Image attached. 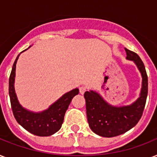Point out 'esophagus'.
<instances>
[{"label": "esophagus", "instance_id": "esophagus-1", "mask_svg": "<svg viewBox=\"0 0 157 157\" xmlns=\"http://www.w3.org/2000/svg\"><path fill=\"white\" fill-rule=\"evenodd\" d=\"M79 91H80V94H84L85 92L86 91V88L85 86H81V87L79 88Z\"/></svg>", "mask_w": 157, "mask_h": 157}]
</instances>
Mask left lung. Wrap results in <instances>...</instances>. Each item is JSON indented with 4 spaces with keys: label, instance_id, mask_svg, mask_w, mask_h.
I'll return each instance as SVG.
<instances>
[{
    "label": "left lung",
    "instance_id": "left-lung-1",
    "mask_svg": "<svg viewBox=\"0 0 157 157\" xmlns=\"http://www.w3.org/2000/svg\"><path fill=\"white\" fill-rule=\"evenodd\" d=\"M128 60L134 62L141 72L143 81L140 96L128 106L116 107L107 103L95 91H86V114L89 125L99 136L111 138L118 136L135 126L141 118L146 104L148 81L144 63L136 53L124 49Z\"/></svg>",
    "mask_w": 157,
    "mask_h": 157
}]
</instances>
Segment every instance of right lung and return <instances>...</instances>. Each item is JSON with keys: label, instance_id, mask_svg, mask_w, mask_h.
I'll return each instance as SVG.
<instances>
[{"label": "right lung", "instance_id": "right-lung-1", "mask_svg": "<svg viewBox=\"0 0 157 157\" xmlns=\"http://www.w3.org/2000/svg\"><path fill=\"white\" fill-rule=\"evenodd\" d=\"M20 54L13 63L9 80V94L13 116L18 124L31 134L37 136H50L60 129L63 122L65 112L74 96L79 94V90L76 88L66 93L48 109L41 112H33L23 108L18 103L14 90L16 63Z\"/></svg>", "mask_w": 157, "mask_h": 157}]
</instances>
